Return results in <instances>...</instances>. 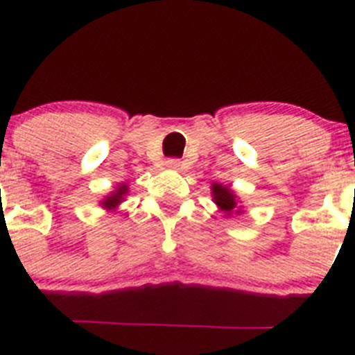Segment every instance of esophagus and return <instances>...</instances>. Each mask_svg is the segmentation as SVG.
Listing matches in <instances>:
<instances>
[{"mask_svg":"<svg viewBox=\"0 0 355 355\" xmlns=\"http://www.w3.org/2000/svg\"><path fill=\"white\" fill-rule=\"evenodd\" d=\"M166 166H168L170 170H180L182 161L180 159H168V161H166Z\"/></svg>","mask_w":355,"mask_h":355,"instance_id":"34e87169","label":"esophagus"}]
</instances>
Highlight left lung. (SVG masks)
<instances>
[{
    "mask_svg": "<svg viewBox=\"0 0 355 355\" xmlns=\"http://www.w3.org/2000/svg\"><path fill=\"white\" fill-rule=\"evenodd\" d=\"M212 194H214V201L219 205V209L225 210V212L228 214L235 210V205H237V203H235V194H233L228 187H225V185L221 184H214ZM237 212H241V210H237Z\"/></svg>",
    "mask_w": 355,
    "mask_h": 355,
    "instance_id": "left-lung-1",
    "label": "left lung"
}]
</instances>
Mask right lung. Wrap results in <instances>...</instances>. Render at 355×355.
Returning <instances> with one entry per match:
<instances>
[{
    "label": "right lung",
    "instance_id": "obj_1",
    "mask_svg": "<svg viewBox=\"0 0 355 355\" xmlns=\"http://www.w3.org/2000/svg\"><path fill=\"white\" fill-rule=\"evenodd\" d=\"M127 193V185H120V187H118L116 189V193L114 194H111L110 198H106V200H104V203H102V205L104 207H107V209H113V207H116L118 203H120V201H122V198H123V194Z\"/></svg>",
    "mask_w": 355,
    "mask_h": 355
}]
</instances>
